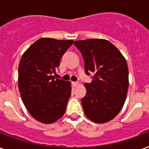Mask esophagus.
Segmentation results:
<instances>
[{
  "mask_svg": "<svg viewBox=\"0 0 149 149\" xmlns=\"http://www.w3.org/2000/svg\"><path fill=\"white\" fill-rule=\"evenodd\" d=\"M72 85L74 86V87H76V86H77V85L79 84V82H78V81H77V82H72Z\"/></svg>",
  "mask_w": 149,
  "mask_h": 149,
  "instance_id": "obj_1",
  "label": "esophagus"
}]
</instances>
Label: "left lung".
<instances>
[{"label": "left lung", "instance_id": "1", "mask_svg": "<svg viewBox=\"0 0 149 149\" xmlns=\"http://www.w3.org/2000/svg\"><path fill=\"white\" fill-rule=\"evenodd\" d=\"M82 54L85 73L91 77L86 83L87 93L81 99L85 115L97 123L109 122L122 109L127 94L128 67L120 52L103 39L77 40Z\"/></svg>", "mask_w": 149, "mask_h": 149}]
</instances>
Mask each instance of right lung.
<instances>
[{
	"label": "right lung",
	"instance_id": "obj_1",
	"mask_svg": "<svg viewBox=\"0 0 149 149\" xmlns=\"http://www.w3.org/2000/svg\"><path fill=\"white\" fill-rule=\"evenodd\" d=\"M73 43L40 38L25 52L19 65V89L30 115L40 122L52 123L64 115L71 95L69 81L56 79L60 60Z\"/></svg>",
	"mask_w": 149,
	"mask_h": 149
}]
</instances>
